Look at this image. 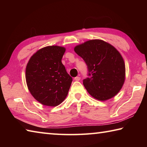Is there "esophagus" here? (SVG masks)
<instances>
[{"label": "esophagus", "instance_id": "1", "mask_svg": "<svg viewBox=\"0 0 147 147\" xmlns=\"http://www.w3.org/2000/svg\"><path fill=\"white\" fill-rule=\"evenodd\" d=\"M74 80H75L76 81L80 80V76H76V77H75V78H74Z\"/></svg>", "mask_w": 147, "mask_h": 147}]
</instances>
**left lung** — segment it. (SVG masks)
I'll return each mask as SVG.
<instances>
[{
	"instance_id": "8db88e82",
	"label": "left lung",
	"mask_w": 147,
	"mask_h": 147,
	"mask_svg": "<svg viewBox=\"0 0 147 147\" xmlns=\"http://www.w3.org/2000/svg\"><path fill=\"white\" fill-rule=\"evenodd\" d=\"M74 50L88 67L89 77L83 84L88 93L99 100L115 96L125 80V65L117 50L100 39L88 41Z\"/></svg>"
}]
</instances>
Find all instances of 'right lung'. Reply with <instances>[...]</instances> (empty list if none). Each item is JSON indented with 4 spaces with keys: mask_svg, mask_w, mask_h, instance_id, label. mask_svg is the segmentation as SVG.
Listing matches in <instances>:
<instances>
[{
    "mask_svg": "<svg viewBox=\"0 0 147 147\" xmlns=\"http://www.w3.org/2000/svg\"><path fill=\"white\" fill-rule=\"evenodd\" d=\"M64 47L49 46L32 56L26 68L27 86L43 105L56 106L67 95L73 78L61 63Z\"/></svg>",
    "mask_w": 147,
    "mask_h": 147,
    "instance_id": "add662e5",
    "label": "right lung"
}]
</instances>
